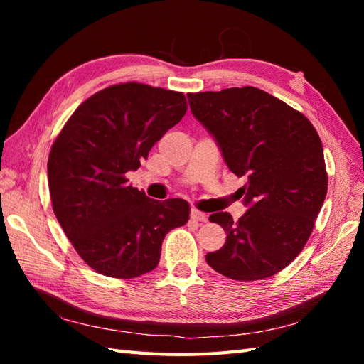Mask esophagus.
I'll use <instances>...</instances> for the list:
<instances>
[{
  "label": "esophagus",
  "mask_w": 364,
  "mask_h": 364,
  "mask_svg": "<svg viewBox=\"0 0 364 364\" xmlns=\"http://www.w3.org/2000/svg\"><path fill=\"white\" fill-rule=\"evenodd\" d=\"M190 217H191V220H194V222H197V223H205L206 220H208L206 214H203V213H200V211H197V209H193Z\"/></svg>",
  "instance_id": "obj_1"
}]
</instances>
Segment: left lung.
Returning <instances> with one entry per match:
<instances>
[{
    "mask_svg": "<svg viewBox=\"0 0 364 364\" xmlns=\"http://www.w3.org/2000/svg\"><path fill=\"white\" fill-rule=\"evenodd\" d=\"M186 97L229 170L247 179L237 191L249 206L238 222L229 213L209 215L225 229L226 243L206 253V262L235 281L273 277L299 255L323 205L322 141L304 114L258 87Z\"/></svg>",
    "mask_w": 364,
    "mask_h": 364,
    "instance_id": "1",
    "label": "left lung"
}]
</instances>
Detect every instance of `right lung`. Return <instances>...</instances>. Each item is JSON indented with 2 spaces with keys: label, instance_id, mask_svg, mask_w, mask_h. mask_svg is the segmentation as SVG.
<instances>
[{
  "label": "right lung",
  "instance_id": "1",
  "mask_svg": "<svg viewBox=\"0 0 364 364\" xmlns=\"http://www.w3.org/2000/svg\"><path fill=\"white\" fill-rule=\"evenodd\" d=\"M186 109L182 92L112 85L77 107L54 141L47 165L53 211L80 258L105 277L151 272L164 237L188 222V202L153 200L126 178Z\"/></svg>",
  "mask_w": 364,
  "mask_h": 364
}]
</instances>
